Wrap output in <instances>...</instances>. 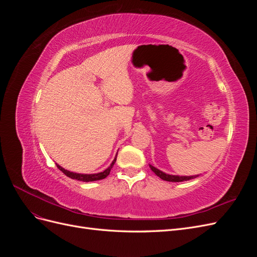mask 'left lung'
Segmentation results:
<instances>
[{
    "mask_svg": "<svg viewBox=\"0 0 257 257\" xmlns=\"http://www.w3.org/2000/svg\"><path fill=\"white\" fill-rule=\"evenodd\" d=\"M150 168L152 169V172L157 175L158 177H160L161 179L165 181H169V182H181V181H186L190 180V179H193V177H179V176H172V175H167L165 173L161 172L158 168H155L153 166L150 165Z\"/></svg>",
    "mask_w": 257,
    "mask_h": 257,
    "instance_id": "left-lung-1",
    "label": "left lung"
}]
</instances>
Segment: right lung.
Listing matches in <instances>:
<instances>
[{
	"mask_svg": "<svg viewBox=\"0 0 257 257\" xmlns=\"http://www.w3.org/2000/svg\"><path fill=\"white\" fill-rule=\"evenodd\" d=\"M116 158L113 160V162L111 163V165L108 167L104 172L99 173V174H93V175H82V174H76V173H72V172H68V170H65L64 168H62L60 165H57V167L61 170L62 173L64 175H66L67 177L72 178V179H76V180H79V181H83V182H91V181H97V180H102V179L106 178L108 175L110 174V170L114 164Z\"/></svg>",
	"mask_w": 257,
	"mask_h": 257,
	"instance_id": "right-lung-1",
	"label": "right lung"
}]
</instances>
